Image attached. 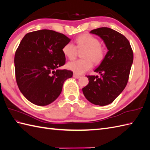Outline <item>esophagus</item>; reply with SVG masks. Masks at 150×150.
<instances>
[{
    "label": "esophagus",
    "instance_id": "obj_1",
    "mask_svg": "<svg viewBox=\"0 0 150 150\" xmlns=\"http://www.w3.org/2000/svg\"><path fill=\"white\" fill-rule=\"evenodd\" d=\"M74 77L75 78V79H79V78H81V76H80V75H76V74H74Z\"/></svg>",
    "mask_w": 150,
    "mask_h": 150
}]
</instances>
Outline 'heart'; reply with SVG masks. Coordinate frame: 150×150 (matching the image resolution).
<instances>
[{
    "label": "heart",
    "instance_id": "1",
    "mask_svg": "<svg viewBox=\"0 0 150 150\" xmlns=\"http://www.w3.org/2000/svg\"><path fill=\"white\" fill-rule=\"evenodd\" d=\"M76 46L72 43H67L62 47V52L69 59H75L78 51L84 50L82 54L83 59L69 62L67 67L76 75L84 74L93 67V61L95 64H99L103 61L105 55V50L100 45V41L96 38L89 34H83L75 40Z\"/></svg>",
    "mask_w": 150,
    "mask_h": 150
}]
</instances>
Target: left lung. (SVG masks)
Segmentation results:
<instances>
[{
	"instance_id": "8db88e82",
	"label": "left lung",
	"mask_w": 150,
	"mask_h": 150,
	"mask_svg": "<svg viewBox=\"0 0 150 150\" xmlns=\"http://www.w3.org/2000/svg\"><path fill=\"white\" fill-rule=\"evenodd\" d=\"M90 33L102 38L108 52L95 69L101 76H87L89 83L82 91L89 102L104 106L112 103L126 87L133 62V51L126 37L110 28H98Z\"/></svg>"
}]
</instances>
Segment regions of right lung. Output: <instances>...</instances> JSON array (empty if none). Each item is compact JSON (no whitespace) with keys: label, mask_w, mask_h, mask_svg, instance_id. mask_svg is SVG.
Returning a JSON list of instances; mask_svg holds the SVG:
<instances>
[{"label":"right lung","mask_w":150,"mask_h":150,"mask_svg":"<svg viewBox=\"0 0 150 150\" xmlns=\"http://www.w3.org/2000/svg\"><path fill=\"white\" fill-rule=\"evenodd\" d=\"M70 39L54 30L43 29L26 34L15 55V76L22 95L39 106L49 105L62 91L73 72L59 69L66 62L62 47Z\"/></svg>","instance_id":"1"}]
</instances>
